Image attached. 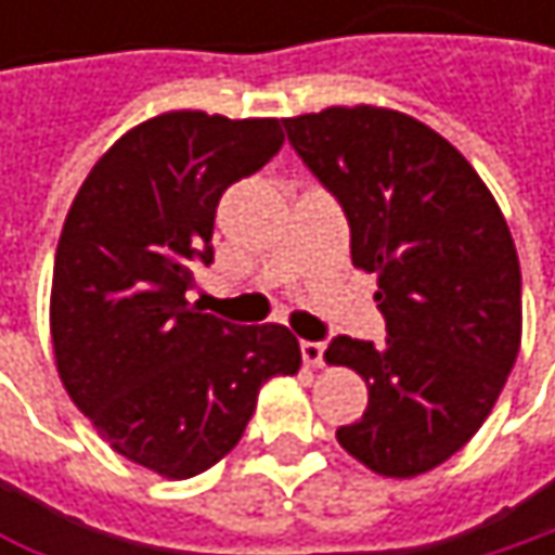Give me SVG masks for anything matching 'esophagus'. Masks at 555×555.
<instances>
[{"instance_id":"esophagus-1","label":"esophagus","mask_w":555,"mask_h":555,"mask_svg":"<svg viewBox=\"0 0 555 555\" xmlns=\"http://www.w3.org/2000/svg\"><path fill=\"white\" fill-rule=\"evenodd\" d=\"M301 357L308 366H321L324 363V340H301Z\"/></svg>"}]
</instances>
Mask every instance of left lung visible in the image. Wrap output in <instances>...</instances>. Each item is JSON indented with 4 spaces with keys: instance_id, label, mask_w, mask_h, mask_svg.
I'll use <instances>...</instances> for the list:
<instances>
[{
    "instance_id": "left-lung-1",
    "label": "left lung",
    "mask_w": 555,
    "mask_h": 555,
    "mask_svg": "<svg viewBox=\"0 0 555 555\" xmlns=\"http://www.w3.org/2000/svg\"><path fill=\"white\" fill-rule=\"evenodd\" d=\"M288 144L350 221L357 270L376 273L386 344L334 337L324 360L370 386L337 430L366 469L411 479L463 450L520 350V263L469 160L411 115L334 105L282 118Z\"/></svg>"
}]
</instances>
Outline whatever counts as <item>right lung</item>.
<instances>
[{
  "label": "right lung",
  "mask_w": 555,
  "mask_h": 555,
  "mask_svg": "<svg viewBox=\"0 0 555 555\" xmlns=\"http://www.w3.org/2000/svg\"><path fill=\"white\" fill-rule=\"evenodd\" d=\"M282 141L279 118L164 112L102 154L66 211L51 288L60 383L115 453L164 479L228 456L260 386L301 366L288 327L228 324L189 301L215 260L224 189Z\"/></svg>",
  "instance_id": "add662e5"
}]
</instances>
